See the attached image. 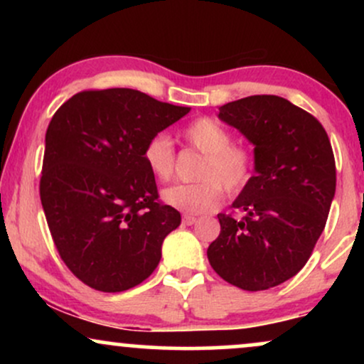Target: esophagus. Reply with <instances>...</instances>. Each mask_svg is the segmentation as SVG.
Instances as JSON below:
<instances>
[{"label": "esophagus", "mask_w": 364, "mask_h": 364, "mask_svg": "<svg viewBox=\"0 0 364 364\" xmlns=\"http://www.w3.org/2000/svg\"><path fill=\"white\" fill-rule=\"evenodd\" d=\"M196 223V217L195 215H190V214H186L185 217H183V224H186V225H191V224H195Z\"/></svg>", "instance_id": "1"}]
</instances>
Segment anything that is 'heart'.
I'll use <instances>...</instances> for the list:
<instances>
[{
	"label": "heart",
	"mask_w": 364,
	"mask_h": 364,
	"mask_svg": "<svg viewBox=\"0 0 364 364\" xmlns=\"http://www.w3.org/2000/svg\"><path fill=\"white\" fill-rule=\"evenodd\" d=\"M183 139L190 147L203 154L196 168L198 181L174 185L162 191V200L186 214H203L223 203L224 190L237 195L252 183L255 154L245 145L232 144V135L219 121L198 118L183 129ZM144 161L154 178L169 181L174 174L176 154L173 141L164 133L150 136L144 147Z\"/></svg>",
	"instance_id": "b5f03b06"
}]
</instances>
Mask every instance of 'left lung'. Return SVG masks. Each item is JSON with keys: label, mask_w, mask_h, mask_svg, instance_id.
Returning a JSON list of instances; mask_svg holds the SVG:
<instances>
[{"label": "left lung", "mask_w": 364, "mask_h": 364, "mask_svg": "<svg viewBox=\"0 0 364 364\" xmlns=\"http://www.w3.org/2000/svg\"><path fill=\"white\" fill-rule=\"evenodd\" d=\"M219 118L255 145V174L219 214L220 235L207 250L225 282L265 291L303 269L336 195V159L315 116L279 95H250L219 107Z\"/></svg>", "instance_id": "1"}]
</instances>
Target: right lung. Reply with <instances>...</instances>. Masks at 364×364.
<instances>
[{"mask_svg":"<svg viewBox=\"0 0 364 364\" xmlns=\"http://www.w3.org/2000/svg\"><path fill=\"white\" fill-rule=\"evenodd\" d=\"M188 111L139 90L104 89L78 92L54 112L41 202L61 260L92 289H132L159 265L181 214L159 200L144 147Z\"/></svg>","mask_w":364,"mask_h":364,"instance_id":"add662e5","label":"right lung"}]
</instances>
